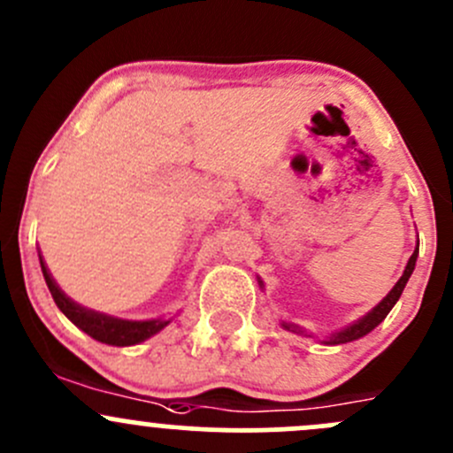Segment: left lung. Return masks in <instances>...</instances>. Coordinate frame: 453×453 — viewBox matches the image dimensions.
Masks as SVG:
<instances>
[{
	"mask_svg": "<svg viewBox=\"0 0 453 453\" xmlns=\"http://www.w3.org/2000/svg\"><path fill=\"white\" fill-rule=\"evenodd\" d=\"M417 256H418V248L414 250L412 256H410L408 265H405L403 276H401L399 280H396V285L392 287L390 294H388L386 298H383L381 303H379L377 307L372 309V311H368L366 315H364L362 319H357V322H353V324H350V326H346V328H342V331L333 333V335L326 340V344H346V342H355V340H359V337L368 335V333L372 331L374 326H379V324H381L383 319H386V315L392 311V307H395L396 300L401 298V294H403L405 282L410 280V276H412V272H414V265H417ZM282 326H285L287 331L304 333L303 328L294 326V324H289V322H282Z\"/></svg>",
	"mask_w": 453,
	"mask_h": 453,
	"instance_id": "8db88e82",
	"label": "left lung"
}]
</instances>
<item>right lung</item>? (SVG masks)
<instances>
[{"instance_id": "right-lung-1", "label": "right lung", "mask_w": 453, "mask_h": 453, "mask_svg": "<svg viewBox=\"0 0 453 453\" xmlns=\"http://www.w3.org/2000/svg\"><path fill=\"white\" fill-rule=\"evenodd\" d=\"M39 263H41V272H43V278H45V285H48L50 294H52L54 303H57V307L61 309L63 315H65L72 324H76L81 331H85L87 335L103 342V344H111V346L140 344V342L149 340L150 335L159 333L168 322H171V319H120V318H113V315H104V313L81 307V304H76L74 300L67 298V296L61 291V287L54 282L52 273H50V269L45 267L43 256L41 254H39Z\"/></svg>"}]
</instances>
